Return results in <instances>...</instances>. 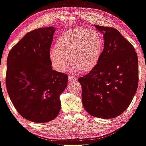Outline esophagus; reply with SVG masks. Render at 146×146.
<instances>
[{"label": "esophagus", "mask_w": 146, "mask_h": 146, "mask_svg": "<svg viewBox=\"0 0 146 146\" xmlns=\"http://www.w3.org/2000/svg\"><path fill=\"white\" fill-rule=\"evenodd\" d=\"M77 78L75 77H73L72 75H69V80L70 81H75V80H77Z\"/></svg>", "instance_id": "obj_1"}]
</instances>
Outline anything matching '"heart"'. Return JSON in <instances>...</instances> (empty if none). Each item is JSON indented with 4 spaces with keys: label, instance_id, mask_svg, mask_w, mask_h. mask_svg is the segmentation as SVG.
Returning a JSON list of instances; mask_svg holds the SVG:
<instances>
[{
    "label": "heart",
    "instance_id": "b5f03b06",
    "mask_svg": "<svg viewBox=\"0 0 146 146\" xmlns=\"http://www.w3.org/2000/svg\"><path fill=\"white\" fill-rule=\"evenodd\" d=\"M104 40L96 30L82 28L73 29L58 38L49 52L52 66L58 72H65L71 57L75 69L87 73L93 70L100 62L104 50Z\"/></svg>",
    "mask_w": 146,
    "mask_h": 146
}]
</instances>
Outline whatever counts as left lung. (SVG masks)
<instances>
[{"mask_svg":"<svg viewBox=\"0 0 146 146\" xmlns=\"http://www.w3.org/2000/svg\"><path fill=\"white\" fill-rule=\"evenodd\" d=\"M104 48L95 68L79 78L84 108L93 117L111 119L129 107L138 85V60L133 46L113 27L94 25Z\"/></svg>","mask_w":146,"mask_h":146,"instance_id":"8db88e82","label":"left lung"}]
</instances>
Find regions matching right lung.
<instances>
[{"label": "right lung", "instance_id": "right-lung-1", "mask_svg": "<svg viewBox=\"0 0 146 146\" xmlns=\"http://www.w3.org/2000/svg\"><path fill=\"white\" fill-rule=\"evenodd\" d=\"M54 27L27 33L10 50L7 58L6 85L19 114L35 123L55 119L61 109L60 96L68 76L52 70L49 52Z\"/></svg>", "mask_w": 146, "mask_h": 146}]
</instances>
